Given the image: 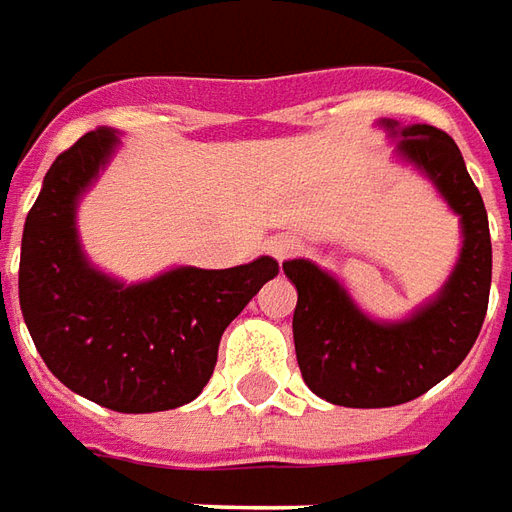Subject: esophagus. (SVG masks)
Returning <instances> with one entry per match:
<instances>
[{
	"mask_svg": "<svg viewBox=\"0 0 512 512\" xmlns=\"http://www.w3.org/2000/svg\"><path fill=\"white\" fill-rule=\"evenodd\" d=\"M300 248H303V242H300L295 234H275V237L267 242V250L273 253L278 262L292 259L295 253H300Z\"/></svg>",
	"mask_w": 512,
	"mask_h": 512,
	"instance_id": "esophagus-1",
	"label": "esophagus"
}]
</instances>
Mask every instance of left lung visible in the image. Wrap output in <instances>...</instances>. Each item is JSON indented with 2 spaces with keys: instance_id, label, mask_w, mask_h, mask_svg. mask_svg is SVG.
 Returning a JSON list of instances; mask_svg holds the SVG:
<instances>
[{
  "instance_id": "obj_1",
  "label": "left lung",
  "mask_w": 512,
  "mask_h": 512,
  "mask_svg": "<svg viewBox=\"0 0 512 512\" xmlns=\"http://www.w3.org/2000/svg\"><path fill=\"white\" fill-rule=\"evenodd\" d=\"M400 134V154L422 168L463 223V248L441 295L411 320L364 317L336 278L306 259L284 264L297 286L292 317L297 366L306 386L344 408L402 405L455 372L480 336L491 292V231L480 190L447 132L413 123Z\"/></svg>"
}]
</instances>
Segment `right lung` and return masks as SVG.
<instances>
[{
	"instance_id": "1",
	"label": "right lung",
	"mask_w": 512,
	"mask_h": 512,
	"mask_svg": "<svg viewBox=\"0 0 512 512\" xmlns=\"http://www.w3.org/2000/svg\"><path fill=\"white\" fill-rule=\"evenodd\" d=\"M112 146L110 129L88 132L46 173L21 237V314L71 391L110 411H170L204 391L228 322L278 275V262L179 267L137 286L96 273L79 250L74 209Z\"/></svg>"
}]
</instances>
